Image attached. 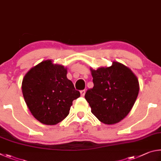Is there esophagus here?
Wrapping results in <instances>:
<instances>
[{"label":"esophagus","instance_id":"esophagus-1","mask_svg":"<svg viewBox=\"0 0 161 161\" xmlns=\"http://www.w3.org/2000/svg\"><path fill=\"white\" fill-rule=\"evenodd\" d=\"M85 94H86V91H85V90H83V91H80V95H81V96H82V97H83L84 95H85Z\"/></svg>","mask_w":161,"mask_h":161}]
</instances>
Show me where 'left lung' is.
Listing matches in <instances>:
<instances>
[{
	"mask_svg": "<svg viewBox=\"0 0 161 161\" xmlns=\"http://www.w3.org/2000/svg\"><path fill=\"white\" fill-rule=\"evenodd\" d=\"M93 88L85 98L91 112L101 122L114 125L122 120L133 108L139 94V80L130 69L114 61L109 67L91 69Z\"/></svg>",
	"mask_w": 161,
	"mask_h": 161,
	"instance_id": "1",
	"label": "left lung"
}]
</instances>
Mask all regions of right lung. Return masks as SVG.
<instances>
[{
  "label": "right lung",
  "mask_w": 161,
  "mask_h": 161,
  "mask_svg": "<svg viewBox=\"0 0 161 161\" xmlns=\"http://www.w3.org/2000/svg\"><path fill=\"white\" fill-rule=\"evenodd\" d=\"M61 65L44 61L31 69L22 80L25 103L35 119L47 125L61 122L69 114L73 101L80 97Z\"/></svg>",
  "instance_id": "1"
}]
</instances>
